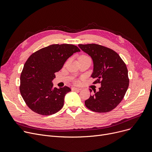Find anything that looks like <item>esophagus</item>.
Here are the masks:
<instances>
[{
	"label": "esophagus",
	"mask_w": 152,
	"mask_h": 152,
	"mask_svg": "<svg viewBox=\"0 0 152 152\" xmlns=\"http://www.w3.org/2000/svg\"><path fill=\"white\" fill-rule=\"evenodd\" d=\"M71 89H72V91H81V89L76 88V87H72Z\"/></svg>",
	"instance_id": "1"
}]
</instances>
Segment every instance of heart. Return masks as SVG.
Masks as SVG:
<instances>
[{
    "label": "heart",
    "mask_w": 152,
    "mask_h": 152,
    "mask_svg": "<svg viewBox=\"0 0 152 152\" xmlns=\"http://www.w3.org/2000/svg\"><path fill=\"white\" fill-rule=\"evenodd\" d=\"M81 57H86V56H81Z\"/></svg>",
    "instance_id": "1"
}]
</instances>
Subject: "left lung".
<instances>
[{"label": "left lung", "mask_w": 152, "mask_h": 152, "mask_svg": "<svg viewBox=\"0 0 152 152\" xmlns=\"http://www.w3.org/2000/svg\"><path fill=\"white\" fill-rule=\"evenodd\" d=\"M78 46L93 61L91 77L96 79L94 83H101L99 91H94L95 94L85 101V105L95 112H108L121 102L129 87L126 64L116 52L106 47L95 44Z\"/></svg>", "instance_id": "left-lung-1"}]
</instances>
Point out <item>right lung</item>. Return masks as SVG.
<instances>
[{
	"label": "right lung",
	"mask_w": 152,
	"mask_h": 152,
	"mask_svg": "<svg viewBox=\"0 0 152 152\" xmlns=\"http://www.w3.org/2000/svg\"><path fill=\"white\" fill-rule=\"evenodd\" d=\"M79 48L72 44H53L32 54L24 65L20 76V91L28 107L41 115H50L61 109L67 86L53 87L55 73Z\"/></svg>",
	"instance_id": "1"
}]
</instances>
